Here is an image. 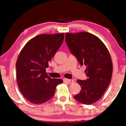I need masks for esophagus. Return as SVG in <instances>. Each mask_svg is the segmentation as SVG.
I'll list each match as a JSON object with an SVG mask.
<instances>
[{
	"label": "esophagus",
	"mask_w": 126,
	"mask_h": 126,
	"mask_svg": "<svg viewBox=\"0 0 126 126\" xmlns=\"http://www.w3.org/2000/svg\"><path fill=\"white\" fill-rule=\"evenodd\" d=\"M65 81L66 82H67L68 83H72L74 82V80L72 79H64Z\"/></svg>",
	"instance_id": "34e87169"
}]
</instances>
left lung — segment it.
<instances>
[{
	"label": "left lung",
	"instance_id": "left-lung-1",
	"mask_svg": "<svg viewBox=\"0 0 126 126\" xmlns=\"http://www.w3.org/2000/svg\"><path fill=\"white\" fill-rule=\"evenodd\" d=\"M71 54L82 66H86V80L78 79L81 91L74 97L80 103L91 105L101 98L110 83L112 61L106 47L98 37L88 32L65 34Z\"/></svg>",
	"mask_w": 126,
	"mask_h": 126
}]
</instances>
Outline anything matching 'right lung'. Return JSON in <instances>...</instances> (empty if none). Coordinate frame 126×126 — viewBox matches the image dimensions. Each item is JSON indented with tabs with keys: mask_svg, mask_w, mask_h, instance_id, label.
<instances>
[{
	"mask_svg": "<svg viewBox=\"0 0 126 126\" xmlns=\"http://www.w3.org/2000/svg\"><path fill=\"white\" fill-rule=\"evenodd\" d=\"M64 34H41L27 43L16 62L18 86L23 95L34 104H42L53 97L61 79H51L47 75L48 62L60 48Z\"/></svg>",
	"mask_w": 126,
	"mask_h": 126,
	"instance_id": "1",
	"label": "right lung"
}]
</instances>
